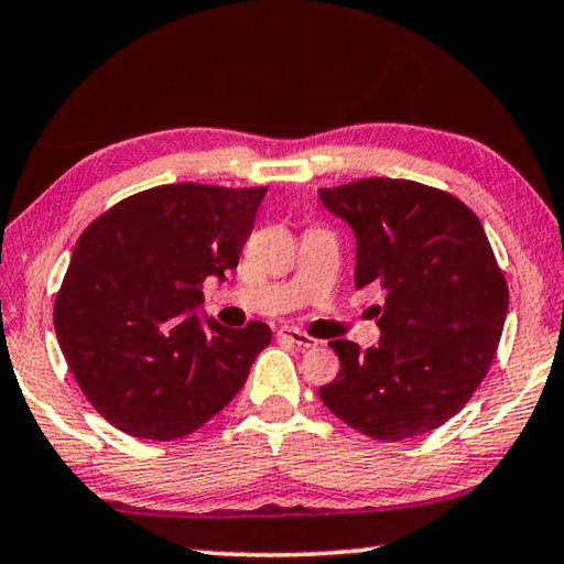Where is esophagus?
<instances>
[{"mask_svg":"<svg viewBox=\"0 0 564 564\" xmlns=\"http://www.w3.org/2000/svg\"><path fill=\"white\" fill-rule=\"evenodd\" d=\"M275 336H279L281 340H291L293 346H299V348H316V346H318L316 338H311L308 333H301L299 328L283 326L279 333H275Z\"/></svg>","mask_w":564,"mask_h":564,"instance_id":"34e87169","label":"esophagus"}]
</instances>
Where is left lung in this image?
I'll use <instances>...</instances> for the list:
<instances>
[{
  "mask_svg": "<svg viewBox=\"0 0 564 564\" xmlns=\"http://www.w3.org/2000/svg\"><path fill=\"white\" fill-rule=\"evenodd\" d=\"M318 198L356 234V285L386 291L378 346L330 340L340 373L318 395L376 441L451 420L482 383L508 316V283L460 198L405 178H360Z\"/></svg>",
  "mask_w": 564,
  "mask_h": 564,
  "instance_id": "8db88e82",
  "label": "left lung"
}]
</instances>
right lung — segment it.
Instances as JSON below:
<instances>
[{
	"instance_id": "1",
	"label": "right lung",
	"mask_w": 564,
	"mask_h": 564,
	"mask_svg": "<svg viewBox=\"0 0 564 564\" xmlns=\"http://www.w3.org/2000/svg\"><path fill=\"white\" fill-rule=\"evenodd\" d=\"M265 188L166 184L123 198L76 241L54 301L56 338L99 415L176 441L231 403L271 343L261 321L198 318L208 275L238 265Z\"/></svg>"
}]
</instances>
